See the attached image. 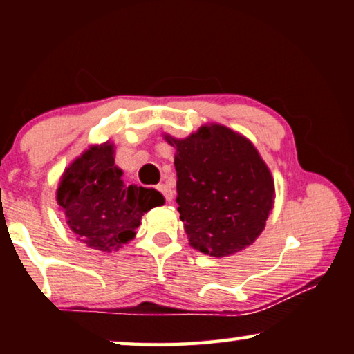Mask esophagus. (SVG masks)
<instances>
[{"instance_id":"obj_1","label":"esophagus","mask_w":354,"mask_h":354,"mask_svg":"<svg viewBox=\"0 0 354 354\" xmlns=\"http://www.w3.org/2000/svg\"><path fill=\"white\" fill-rule=\"evenodd\" d=\"M158 190L160 192V194L164 195L165 201H171V200H173V190H171L170 185H167V184H160V185H158Z\"/></svg>"}]
</instances>
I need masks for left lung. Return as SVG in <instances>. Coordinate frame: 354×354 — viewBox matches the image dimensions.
<instances>
[{
	"label": "left lung",
	"mask_w": 354,
	"mask_h": 354,
	"mask_svg": "<svg viewBox=\"0 0 354 354\" xmlns=\"http://www.w3.org/2000/svg\"><path fill=\"white\" fill-rule=\"evenodd\" d=\"M165 139L176 147V203L192 247L221 257L253 243L274 196L270 170L253 143L221 124Z\"/></svg>",
	"instance_id": "1"
}]
</instances>
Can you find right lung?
Wrapping results in <instances>:
<instances>
[{"mask_svg":"<svg viewBox=\"0 0 354 354\" xmlns=\"http://www.w3.org/2000/svg\"><path fill=\"white\" fill-rule=\"evenodd\" d=\"M158 190L127 185L109 143L87 149L61 178L57 203L77 241L100 251L134 239L142 215L162 205Z\"/></svg>","mask_w":354,"mask_h":354,"instance_id":"1","label":"right lung"}]
</instances>
